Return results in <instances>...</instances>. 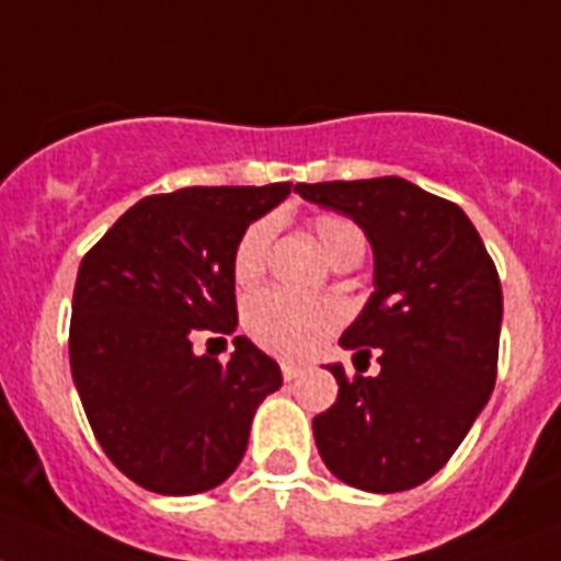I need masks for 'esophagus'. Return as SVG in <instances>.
I'll use <instances>...</instances> for the list:
<instances>
[{"label":"esophagus","instance_id":"obj_1","mask_svg":"<svg viewBox=\"0 0 561 561\" xmlns=\"http://www.w3.org/2000/svg\"><path fill=\"white\" fill-rule=\"evenodd\" d=\"M280 375H284V381H295V378L304 375V367L295 364V360H284V364H280Z\"/></svg>","mask_w":561,"mask_h":561}]
</instances>
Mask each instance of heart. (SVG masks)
<instances>
[{
	"label": "heart",
	"instance_id": "heart-1",
	"mask_svg": "<svg viewBox=\"0 0 561 561\" xmlns=\"http://www.w3.org/2000/svg\"><path fill=\"white\" fill-rule=\"evenodd\" d=\"M312 231L330 257H337L353 243H364L358 226L350 217L332 215V211L314 217ZM272 238H275V224L270 217H261L247 226L238 247L231 252L234 284L254 286L261 280L266 272V261H270ZM341 321H344V309L335 300L298 298V295L280 289L252 295L247 300V312H243V323H247V332L254 344L263 346L266 353L286 355V358L312 353Z\"/></svg>",
	"mask_w": 561,
	"mask_h": 561
}]
</instances>
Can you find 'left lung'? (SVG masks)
<instances>
[{
	"label": "left lung",
	"instance_id": "1",
	"mask_svg": "<svg viewBox=\"0 0 561 561\" xmlns=\"http://www.w3.org/2000/svg\"><path fill=\"white\" fill-rule=\"evenodd\" d=\"M353 217L375 252V291L341 335L381 373L346 375L314 415L323 465L346 484L398 493L436 476L484 410L499 369L502 284L470 217L401 178L298 183Z\"/></svg>",
	"mask_w": 561,
	"mask_h": 561
}]
</instances>
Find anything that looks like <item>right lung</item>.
Listing matches in <instances>:
<instances>
[{
  "instance_id": "1",
  "label": "right lung",
  "mask_w": 561,
  "mask_h": 561,
  "mask_svg": "<svg viewBox=\"0 0 561 561\" xmlns=\"http://www.w3.org/2000/svg\"><path fill=\"white\" fill-rule=\"evenodd\" d=\"M289 188L151 194L82 257L68 335L73 383L105 456L151 493L192 496L229 479L254 410L284 383L249 337H234L229 364L194 355L192 337L234 335L231 252Z\"/></svg>"
}]
</instances>
